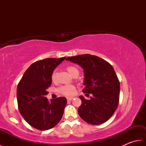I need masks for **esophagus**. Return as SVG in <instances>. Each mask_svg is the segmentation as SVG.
<instances>
[{
	"mask_svg": "<svg viewBox=\"0 0 146 146\" xmlns=\"http://www.w3.org/2000/svg\"><path fill=\"white\" fill-rule=\"evenodd\" d=\"M73 99V97H67V100L68 101H71Z\"/></svg>",
	"mask_w": 146,
	"mask_h": 146,
	"instance_id": "1",
	"label": "esophagus"
}]
</instances>
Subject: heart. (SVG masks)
<instances>
[{"label":"heart","mask_w":146,"mask_h":146,"mask_svg":"<svg viewBox=\"0 0 146 146\" xmlns=\"http://www.w3.org/2000/svg\"><path fill=\"white\" fill-rule=\"evenodd\" d=\"M66 69L68 72L70 73L71 75H78L79 70L78 68H76L75 66H72V65H70V66H68L66 67ZM56 78V71H54L52 73L51 75V80L52 81H54V80ZM75 88L74 86L73 85H66V86H61V87L59 88V92L61 93V94L64 95H71L73 94V90Z\"/></svg>","instance_id":"heart-1"}]
</instances>
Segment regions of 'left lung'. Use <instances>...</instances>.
<instances>
[{
  "mask_svg": "<svg viewBox=\"0 0 146 146\" xmlns=\"http://www.w3.org/2000/svg\"><path fill=\"white\" fill-rule=\"evenodd\" d=\"M66 60L83 68L85 87L82 91L92 94L90 100L82 95L79 97L82 100L78 110L79 115L92 125L105 122L113 115L119 102L120 82L113 68L103 59L88 54L70 56Z\"/></svg>",
  "mask_w": 146,
  "mask_h": 146,
  "instance_id": "1",
  "label": "left lung"
}]
</instances>
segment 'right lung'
<instances>
[{"instance_id": "right-lung-1", "label": "right lung", "mask_w": 146, "mask_h": 146, "mask_svg": "<svg viewBox=\"0 0 146 146\" xmlns=\"http://www.w3.org/2000/svg\"><path fill=\"white\" fill-rule=\"evenodd\" d=\"M65 58H46L35 62L17 85V99L21 115L30 125L40 131L53 128L63 117L66 98L58 97L49 102L46 95L52 83V72Z\"/></svg>"}]
</instances>
